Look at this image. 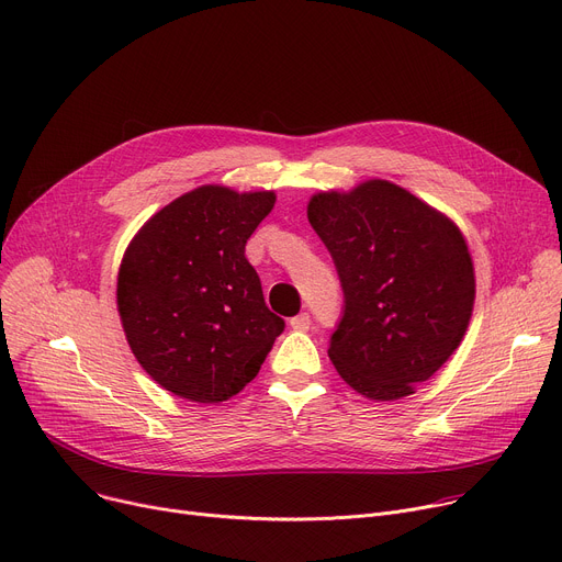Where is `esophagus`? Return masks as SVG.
<instances>
[{"label": "esophagus", "mask_w": 562, "mask_h": 562, "mask_svg": "<svg viewBox=\"0 0 562 562\" xmlns=\"http://www.w3.org/2000/svg\"><path fill=\"white\" fill-rule=\"evenodd\" d=\"M290 328L292 330H308L311 328V315L308 313H301L296 317L290 319Z\"/></svg>", "instance_id": "1"}]
</instances>
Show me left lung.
<instances>
[{
  "instance_id": "1",
  "label": "left lung",
  "mask_w": 562,
  "mask_h": 562,
  "mask_svg": "<svg viewBox=\"0 0 562 562\" xmlns=\"http://www.w3.org/2000/svg\"><path fill=\"white\" fill-rule=\"evenodd\" d=\"M308 221L344 292L328 358L371 401H398L435 375L461 344L474 270L459 227L409 191L369 180L317 193Z\"/></svg>"
}]
</instances>
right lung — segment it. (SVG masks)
I'll use <instances>...</instances> for the list:
<instances>
[{
  "label": "right lung",
  "instance_id": "obj_1",
  "mask_svg": "<svg viewBox=\"0 0 562 562\" xmlns=\"http://www.w3.org/2000/svg\"><path fill=\"white\" fill-rule=\"evenodd\" d=\"M274 200L272 191L200 187L157 211L127 245L119 315L137 362L166 392L193 403L236 396L283 333L245 258Z\"/></svg>",
  "mask_w": 562,
  "mask_h": 562
}]
</instances>
